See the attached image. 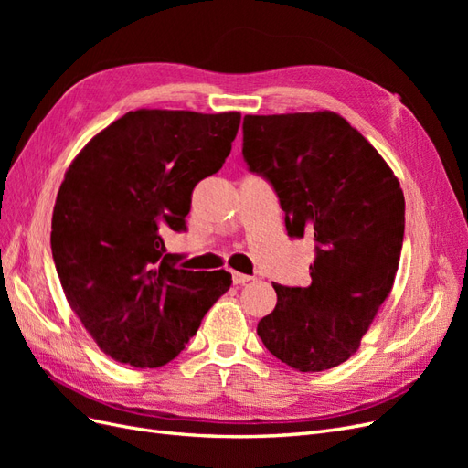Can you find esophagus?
Wrapping results in <instances>:
<instances>
[{
  "instance_id": "1",
  "label": "esophagus",
  "mask_w": 468,
  "mask_h": 468,
  "mask_svg": "<svg viewBox=\"0 0 468 468\" xmlns=\"http://www.w3.org/2000/svg\"><path fill=\"white\" fill-rule=\"evenodd\" d=\"M232 281H234V285H244V282L251 281V277H250V275H244V273L232 271Z\"/></svg>"
}]
</instances>
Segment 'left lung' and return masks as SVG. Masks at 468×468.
Masks as SVG:
<instances>
[{
    "instance_id": "8db88e82",
    "label": "left lung",
    "mask_w": 468,
    "mask_h": 468,
    "mask_svg": "<svg viewBox=\"0 0 468 468\" xmlns=\"http://www.w3.org/2000/svg\"><path fill=\"white\" fill-rule=\"evenodd\" d=\"M242 155L273 187L291 238L314 239L313 282L273 285L277 306L258 335L303 373L359 349L399 271L404 193L378 152L335 112L246 115Z\"/></svg>"
}]
</instances>
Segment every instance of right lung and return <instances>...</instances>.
Returning <instances> with one entry per match:
<instances>
[{"label": "right lung", "mask_w": 468, "mask_h": 468, "mask_svg": "<svg viewBox=\"0 0 468 468\" xmlns=\"http://www.w3.org/2000/svg\"><path fill=\"white\" fill-rule=\"evenodd\" d=\"M239 112L140 109L80 152L56 197L52 260L66 299L107 356L177 357L232 275L179 269L164 234L186 232L197 183L229 158Z\"/></svg>", "instance_id": "1"}]
</instances>
